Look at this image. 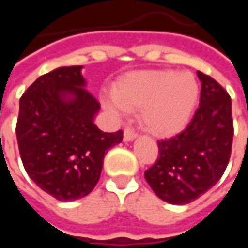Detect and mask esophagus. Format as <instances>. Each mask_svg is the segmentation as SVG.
I'll list each match as a JSON object with an SVG mask.
<instances>
[{
    "label": "esophagus",
    "mask_w": 248,
    "mask_h": 248,
    "mask_svg": "<svg viewBox=\"0 0 248 248\" xmlns=\"http://www.w3.org/2000/svg\"><path fill=\"white\" fill-rule=\"evenodd\" d=\"M137 138V133H135L133 129H124V140L126 142H130V140H134Z\"/></svg>",
    "instance_id": "esophagus-1"
}]
</instances>
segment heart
<instances>
[{"instance_id": "b5f03b06", "label": "heart", "mask_w": 248, "mask_h": 248, "mask_svg": "<svg viewBox=\"0 0 248 248\" xmlns=\"http://www.w3.org/2000/svg\"><path fill=\"white\" fill-rule=\"evenodd\" d=\"M198 93L197 79L188 71H134L115 83L113 95L103 98V106L113 114L140 108L145 129L158 137H169L187 124Z\"/></svg>"}]
</instances>
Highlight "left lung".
I'll use <instances>...</instances> for the list:
<instances>
[{"instance_id": "left-lung-1", "label": "left lung", "mask_w": 248, "mask_h": 248, "mask_svg": "<svg viewBox=\"0 0 248 248\" xmlns=\"http://www.w3.org/2000/svg\"><path fill=\"white\" fill-rule=\"evenodd\" d=\"M197 74L202 82L199 108L182 133L158 140L159 156L145 171L156 197L171 204L190 203L210 190L231 155V98L214 78Z\"/></svg>"}]
</instances>
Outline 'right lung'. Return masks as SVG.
Returning a JSON list of instances; mask_svg holds the SVG:
<instances>
[{
  "label": "right lung",
  "mask_w": 248,
  "mask_h": 248,
  "mask_svg": "<svg viewBox=\"0 0 248 248\" xmlns=\"http://www.w3.org/2000/svg\"><path fill=\"white\" fill-rule=\"evenodd\" d=\"M82 66H63L37 78L19 99L16 126L28 175L58 201L86 197L101 177L108 149L124 131L94 124L99 102L85 89Z\"/></svg>",
  "instance_id": "obj_1"
}]
</instances>
